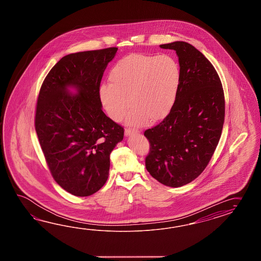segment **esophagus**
<instances>
[{
  "mask_svg": "<svg viewBox=\"0 0 261 261\" xmlns=\"http://www.w3.org/2000/svg\"><path fill=\"white\" fill-rule=\"evenodd\" d=\"M139 131L137 129H132V128H125L124 130V134L125 136H130V135H133V134L138 133Z\"/></svg>",
  "mask_w": 261,
  "mask_h": 261,
  "instance_id": "1",
  "label": "esophagus"
}]
</instances>
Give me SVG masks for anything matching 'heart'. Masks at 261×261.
<instances>
[{"mask_svg":"<svg viewBox=\"0 0 261 261\" xmlns=\"http://www.w3.org/2000/svg\"><path fill=\"white\" fill-rule=\"evenodd\" d=\"M110 84L100 87V98L108 115L120 121L133 107L128 122L143 125L169 111L177 94L181 70L169 55L131 54L121 58L109 71ZM129 101H127V99Z\"/></svg>","mask_w":261,"mask_h":261,"instance_id":"1","label":"heart"}]
</instances>
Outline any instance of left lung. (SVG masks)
Instances as JSON below:
<instances>
[{
	"label": "left lung",
	"instance_id": "left-lung-1",
	"mask_svg": "<svg viewBox=\"0 0 261 261\" xmlns=\"http://www.w3.org/2000/svg\"><path fill=\"white\" fill-rule=\"evenodd\" d=\"M160 47L176 51L181 79L170 113L144 132L150 143L145 166L161 184L177 188L210 163L222 135L225 102L221 79L201 51L184 41Z\"/></svg>",
	"mask_w": 261,
	"mask_h": 261
}]
</instances>
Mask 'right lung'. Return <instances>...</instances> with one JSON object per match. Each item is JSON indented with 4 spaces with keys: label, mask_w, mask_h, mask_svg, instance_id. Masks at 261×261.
<instances>
[{
    "label": "right lung",
    "mask_w": 261,
    "mask_h": 261,
    "mask_svg": "<svg viewBox=\"0 0 261 261\" xmlns=\"http://www.w3.org/2000/svg\"><path fill=\"white\" fill-rule=\"evenodd\" d=\"M117 47L61 58L41 85L35 128L51 176L70 194L85 197L107 182L109 155L123 127L103 113L100 84ZM75 87L77 95L68 92Z\"/></svg>",
    "instance_id": "obj_1"
}]
</instances>
